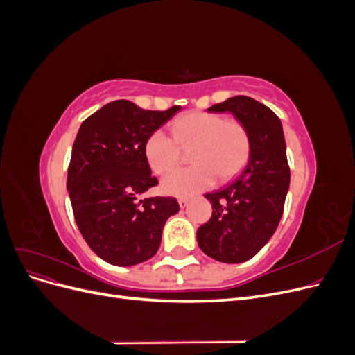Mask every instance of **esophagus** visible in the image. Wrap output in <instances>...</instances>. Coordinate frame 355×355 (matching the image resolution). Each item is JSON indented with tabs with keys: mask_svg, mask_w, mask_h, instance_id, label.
I'll return each mask as SVG.
<instances>
[{
	"mask_svg": "<svg viewBox=\"0 0 355 355\" xmlns=\"http://www.w3.org/2000/svg\"><path fill=\"white\" fill-rule=\"evenodd\" d=\"M188 202H189V198H188V197H180V198H179V206H180L182 209L187 207Z\"/></svg>",
	"mask_w": 355,
	"mask_h": 355,
	"instance_id": "obj_1",
	"label": "esophagus"
}]
</instances>
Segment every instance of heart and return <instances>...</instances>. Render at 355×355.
I'll use <instances>...</instances> for the list:
<instances>
[{"label":"heart","instance_id":"heart-1","mask_svg":"<svg viewBox=\"0 0 355 355\" xmlns=\"http://www.w3.org/2000/svg\"><path fill=\"white\" fill-rule=\"evenodd\" d=\"M171 138L155 130L145 142V155L157 175H167L179 162L180 147L191 146L195 164L164 178L166 194L188 197L210 188L216 178L228 180L240 171L250 154V135L239 118L207 111H192L171 124Z\"/></svg>","mask_w":355,"mask_h":355}]
</instances>
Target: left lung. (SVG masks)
Listing matches in <instances>:
<instances>
[{"label":"left lung","mask_w":355,"mask_h":355,"mask_svg":"<svg viewBox=\"0 0 355 355\" xmlns=\"http://www.w3.org/2000/svg\"><path fill=\"white\" fill-rule=\"evenodd\" d=\"M209 111H230L250 135V158L230 185L206 197L213 206L209 222L197 231L200 249L225 263L252 259L270 241L282 220L290 167L282 121L266 105L235 96Z\"/></svg>","instance_id":"1"}]
</instances>
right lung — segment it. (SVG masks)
Wrapping results in <instances>:
<instances>
[{"label":"right lung","instance_id":"right-lung-1","mask_svg":"<svg viewBox=\"0 0 355 355\" xmlns=\"http://www.w3.org/2000/svg\"><path fill=\"white\" fill-rule=\"evenodd\" d=\"M179 110L149 111L121 99L80 127L67 188L83 239L105 262L130 266L151 259L166 220L179 211L175 197L139 200L158 185L145 155L146 139Z\"/></svg>","mask_w":355,"mask_h":355}]
</instances>
